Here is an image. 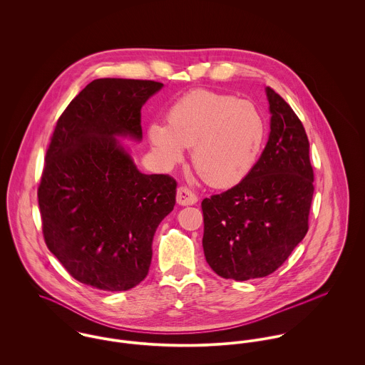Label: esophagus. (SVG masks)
I'll return each mask as SVG.
<instances>
[{"label": "esophagus", "instance_id": "esophagus-1", "mask_svg": "<svg viewBox=\"0 0 365 365\" xmlns=\"http://www.w3.org/2000/svg\"><path fill=\"white\" fill-rule=\"evenodd\" d=\"M198 202V197L187 187H180L177 190V204L178 205H194Z\"/></svg>", "mask_w": 365, "mask_h": 365}]
</instances>
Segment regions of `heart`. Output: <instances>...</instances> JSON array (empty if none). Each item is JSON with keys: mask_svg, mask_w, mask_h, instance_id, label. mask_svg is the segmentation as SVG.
I'll return each mask as SVG.
<instances>
[{"mask_svg": "<svg viewBox=\"0 0 365 365\" xmlns=\"http://www.w3.org/2000/svg\"><path fill=\"white\" fill-rule=\"evenodd\" d=\"M165 119L148 128L157 158L173 165L192 148L194 168L217 188L233 187L250 174L265 138V122L255 105L207 90L180 97Z\"/></svg>", "mask_w": 365, "mask_h": 365, "instance_id": "heart-1", "label": "heart"}]
</instances>
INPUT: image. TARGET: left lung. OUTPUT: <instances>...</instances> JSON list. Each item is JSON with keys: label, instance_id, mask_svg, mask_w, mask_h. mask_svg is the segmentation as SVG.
<instances>
[{"label": "left lung", "instance_id": "1", "mask_svg": "<svg viewBox=\"0 0 365 365\" xmlns=\"http://www.w3.org/2000/svg\"><path fill=\"white\" fill-rule=\"evenodd\" d=\"M268 142L250 174L205 198L204 253L220 277L247 281L272 274L308 233L313 168L305 128L292 108L265 88Z\"/></svg>", "mask_w": 365, "mask_h": 365}]
</instances>
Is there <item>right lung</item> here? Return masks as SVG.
Listing matches in <instances>:
<instances>
[{"instance_id":"1","label":"right lung","mask_w":365,"mask_h":365,"mask_svg":"<svg viewBox=\"0 0 365 365\" xmlns=\"http://www.w3.org/2000/svg\"><path fill=\"white\" fill-rule=\"evenodd\" d=\"M161 87L94 80L56 123L38 188L42 230L81 284L128 291L149 272L153 236L175 205L177 182L140 173L118 138L142 139L140 109Z\"/></svg>"}]
</instances>
